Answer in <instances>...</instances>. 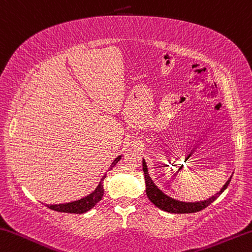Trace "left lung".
<instances>
[{"label":"left lung","mask_w":252,"mask_h":252,"mask_svg":"<svg viewBox=\"0 0 252 252\" xmlns=\"http://www.w3.org/2000/svg\"><path fill=\"white\" fill-rule=\"evenodd\" d=\"M143 171H144V178H145V186H146V195H148L149 199L157 207L160 208V210L168 212V213H175V214H187V213H196L206 208L208 205H211L214 200L220 197V193H222L229 186L232 176L227 179L225 185L223 186L222 188L220 189L215 195H213L210 198L200 200V202H181V200H178L172 198L168 195L158 189L157 185L153 183L152 178L149 175V169L148 165H146V162L144 158H143Z\"/></svg>","instance_id":"1"}]
</instances>
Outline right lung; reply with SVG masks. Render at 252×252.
Instances as JSON below:
<instances>
[{
    "instance_id": "add662e5",
    "label": "right lung",
    "mask_w": 252,
    "mask_h": 252,
    "mask_svg": "<svg viewBox=\"0 0 252 252\" xmlns=\"http://www.w3.org/2000/svg\"><path fill=\"white\" fill-rule=\"evenodd\" d=\"M122 158V156H119L115 158L113 163L110 164L109 170H111L114 166L118 163V161ZM106 175H103L101 180H100L99 185L96 186V188L91 193H89L88 196L83 197V198L74 200V202L69 203H64V204H46V206L50 210L56 211V212H62V213H75V214H82V213H86L90 211L92 207H94L96 204H98L100 200H101L104 189H103V180L106 178Z\"/></svg>"
}]
</instances>
